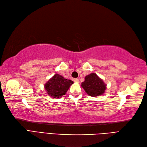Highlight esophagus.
<instances>
[{
  "mask_svg": "<svg viewBox=\"0 0 147 147\" xmlns=\"http://www.w3.org/2000/svg\"><path fill=\"white\" fill-rule=\"evenodd\" d=\"M74 82L76 83H78L79 82V80L78 78H75L74 79Z\"/></svg>",
  "mask_w": 147,
  "mask_h": 147,
  "instance_id": "esophagus-1",
  "label": "esophagus"
}]
</instances>
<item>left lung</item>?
<instances>
[{"mask_svg":"<svg viewBox=\"0 0 147 147\" xmlns=\"http://www.w3.org/2000/svg\"><path fill=\"white\" fill-rule=\"evenodd\" d=\"M82 87L90 96L98 97L104 94L106 85L97 74L92 73L86 76L84 82L82 83Z\"/></svg>","mask_w":147,"mask_h":147,"instance_id":"8db88e82","label":"left lung"}]
</instances>
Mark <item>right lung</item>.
Instances as JSON below:
<instances>
[{
  "instance_id": "1",
  "label": "right lung",
  "mask_w": 147,
  "mask_h": 147,
  "mask_svg": "<svg viewBox=\"0 0 147 147\" xmlns=\"http://www.w3.org/2000/svg\"><path fill=\"white\" fill-rule=\"evenodd\" d=\"M74 82L72 80L64 78L63 76L55 74L44 85L47 94L54 98L63 97Z\"/></svg>"
}]
</instances>
